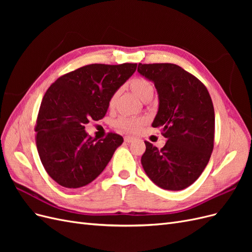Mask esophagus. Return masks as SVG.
Segmentation results:
<instances>
[{
	"instance_id": "1",
	"label": "esophagus",
	"mask_w": 252,
	"mask_h": 252,
	"mask_svg": "<svg viewBox=\"0 0 252 252\" xmlns=\"http://www.w3.org/2000/svg\"><path fill=\"white\" fill-rule=\"evenodd\" d=\"M133 140H134L133 136H130V135H125L124 136V141L126 143H131V142H133Z\"/></svg>"
}]
</instances>
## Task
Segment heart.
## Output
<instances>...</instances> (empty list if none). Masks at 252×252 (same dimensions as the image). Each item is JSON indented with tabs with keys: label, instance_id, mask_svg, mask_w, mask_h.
Returning <instances> with one entry per match:
<instances>
[{
	"label": "heart",
	"instance_id": "1",
	"mask_svg": "<svg viewBox=\"0 0 252 252\" xmlns=\"http://www.w3.org/2000/svg\"><path fill=\"white\" fill-rule=\"evenodd\" d=\"M129 87H130L132 93L138 95L142 101H150L152 96L155 94V87L152 85V83L142 77H136L132 80L129 81L128 83ZM119 95V90H116L114 93L111 94L110 97L108 98V106L112 108ZM144 118H130V117H120L116 121H114L113 125L117 128L123 129L126 131L135 132L145 124Z\"/></svg>",
	"mask_w": 252,
	"mask_h": 252
}]
</instances>
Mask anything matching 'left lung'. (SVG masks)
Returning <instances> with one entry per match:
<instances>
[{"instance_id":"obj_1","label":"left lung","mask_w":252,"mask_h":252,"mask_svg":"<svg viewBox=\"0 0 252 252\" xmlns=\"http://www.w3.org/2000/svg\"><path fill=\"white\" fill-rule=\"evenodd\" d=\"M138 71L155 83L159 105L152 127L161 128L167 139L161 149L145 141L143 168L158 187L182 190L199 179L212 154L210 94L199 79L175 64L139 63Z\"/></svg>"}]
</instances>
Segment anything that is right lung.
I'll list each match as a JSON object with an SVG mask.
<instances>
[{
	"instance_id": "right-lung-1",
	"label": "right lung",
	"mask_w": 252,
	"mask_h": 252,
	"mask_svg": "<svg viewBox=\"0 0 252 252\" xmlns=\"http://www.w3.org/2000/svg\"><path fill=\"white\" fill-rule=\"evenodd\" d=\"M135 69V63L86 65L63 74L45 93L35 122V144L45 170L59 185L89 184L123 143L114 132L96 141L86 133L85 125L105 117L111 94Z\"/></svg>"
}]
</instances>
